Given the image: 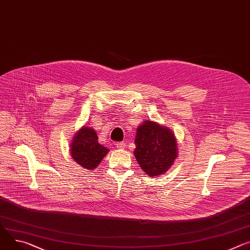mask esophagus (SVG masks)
<instances>
[{
    "label": "esophagus",
    "instance_id": "1",
    "mask_svg": "<svg viewBox=\"0 0 250 250\" xmlns=\"http://www.w3.org/2000/svg\"><path fill=\"white\" fill-rule=\"evenodd\" d=\"M116 146H117V147L119 149H124L125 147V143H117Z\"/></svg>",
    "mask_w": 250,
    "mask_h": 250
}]
</instances>
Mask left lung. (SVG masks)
Here are the masks:
<instances>
[{
	"instance_id": "8db88e82",
	"label": "left lung",
	"mask_w": 250,
	"mask_h": 250,
	"mask_svg": "<svg viewBox=\"0 0 250 250\" xmlns=\"http://www.w3.org/2000/svg\"><path fill=\"white\" fill-rule=\"evenodd\" d=\"M134 144L135 160L150 177L166 173L177 157V143L172 130L152 121H144L138 126Z\"/></svg>"
}]
</instances>
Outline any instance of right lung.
<instances>
[{
  "label": "right lung",
  "mask_w": 250,
  "mask_h": 250,
  "mask_svg": "<svg viewBox=\"0 0 250 250\" xmlns=\"http://www.w3.org/2000/svg\"><path fill=\"white\" fill-rule=\"evenodd\" d=\"M96 130L83 125L74 135L70 145V152L74 162L82 167L95 169L107 154L109 149L99 144Z\"/></svg>",
  "instance_id": "right-lung-1"
}]
</instances>
